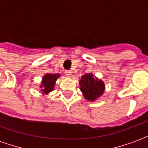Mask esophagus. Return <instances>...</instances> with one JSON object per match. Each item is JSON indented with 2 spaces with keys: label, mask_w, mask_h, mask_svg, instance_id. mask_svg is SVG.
<instances>
[{
  "label": "esophagus",
  "mask_w": 148,
  "mask_h": 148,
  "mask_svg": "<svg viewBox=\"0 0 148 148\" xmlns=\"http://www.w3.org/2000/svg\"><path fill=\"white\" fill-rule=\"evenodd\" d=\"M65 74H66V76L71 77L72 76V72L71 71H65Z\"/></svg>",
  "instance_id": "34e87169"
}]
</instances>
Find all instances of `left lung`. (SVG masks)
I'll list each match as a JSON object with an SVG mask.
<instances>
[{
    "label": "left lung",
    "mask_w": 148,
    "mask_h": 148,
    "mask_svg": "<svg viewBox=\"0 0 148 148\" xmlns=\"http://www.w3.org/2000/svg\"><path fill=\"white\" fill-rule=\"evenodd\" d=\"M81 90L86 100L93 101L104 92L105 86L101 80L94 78L92 74H84L79 82Z\"/></svg>",
    "instance_id": "obj_1"
}]
</instances>
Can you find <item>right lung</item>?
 I'll list each match as a JSON object with an SVG mask.
<instances>
[{
    "label": "right lung",
    "instance_id": "right-lung-1",
    "mask_svg": "<svg viewBox=\"0 0 148 148\" xmlns=\"http://www.w3.org/2000/svg\"><path fill=\"white\" fill-rule=\"evenodd\" d=\"M58 74H46L44 77H42V91L44 93H48L54 89L55 82L56 79L58 77Z\"/></svg>",
    "mask_w": 148,
    "mask_h": 148
}]
</instances>
